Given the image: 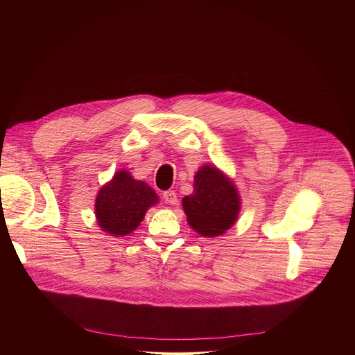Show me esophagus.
<instances>
[{"label": "esophagus", "mask_w": 355, "mask_h": 355, "mask_svg": "<svg viewBox=\"0 0 355 355\" xmlns=\"http://www.w3.org/2000/svg\"><path fill=\"white\" fill-rule=\"evenodd\" d=\"M162 197L165 200V202L169 203V205H175L178 202V198H176V193L173 190H166L162 193Z\"/></svg>", "instance_id": "obj_1"}]
</instances>
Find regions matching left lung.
Instances as JSON below:
<instances>
[{
	"instance_id": "obj_1",
	"label": "left lung",
	"mask_w": 355,
	"mask_h": 355,
	"mask_svg": "<svg viewBox=\"0 0 355 355\" xmlns=\"http://www.w3.org/2000/svg\"><path fill=\"white\" fill-rule=\"evenodd\" d=\"M187 223L200 235L213 238L230 230L239 214L241 197L234 182L213 165H202L194 176V191L183 198Z\"/></svg>"
}]
</instances>
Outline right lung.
<instances>
[{"mask_svg":"<svg viewBox=\"0 0 355 355\" xmlns=\"http://www.w3.org/2000/svg\"><path fill=\"white\" fill-rule=\"evenodd\" d=\"M157 202L158 196L149 184L121 169L97 194V223L110 236H125L138 228L149 207Z\"/></svg>","mask_w":355,"mask_h":355,"instance_id":"obj_1","label":"right lung"}]
</instances>
